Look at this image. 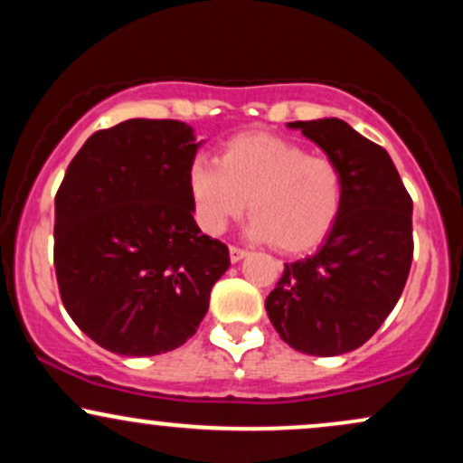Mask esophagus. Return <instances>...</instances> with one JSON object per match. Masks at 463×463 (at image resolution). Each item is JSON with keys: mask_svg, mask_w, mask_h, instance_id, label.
<instances>
[{"mask_svg": "<svg viewBox=\"0 0 463 463\" xmlns=\"http://www.w3.org/2000/svg\"><path fill=\"white\" fill-rule=\"evenodd\" d=\"M228 254H231V261L237 263V261H241L243 257H246L248 250L246 248H239V246H231V250H228Z\"/></svg>", "mask_w": 463, "mask_h": 463, "instance_id": "esophagus-1", "label": "esophagus"}]
</instances>
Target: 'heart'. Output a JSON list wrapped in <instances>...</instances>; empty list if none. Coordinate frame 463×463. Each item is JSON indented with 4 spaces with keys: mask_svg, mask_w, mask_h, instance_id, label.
Listing matches in <instances>:
<instances>
[{
    "mask_svg": "<svg viewBox=\"0 0 463 463\" xmlns=\"http://www.w3.org/2000/svg\"><path fill=\"white\" fill-rule=\"evenodd\" d=\"M187 187L202 231L220 235L246 213L250 200L252 237L285 254L320 246L337 224L346 195L335 158L268 132L228 139L217 163L191 161Z\"/></svg>",
    "mask_w": 463,
    "mask_h": 463,
    "instance_id": "b5f03b06",
    "label": "heart"
}]
</instances>
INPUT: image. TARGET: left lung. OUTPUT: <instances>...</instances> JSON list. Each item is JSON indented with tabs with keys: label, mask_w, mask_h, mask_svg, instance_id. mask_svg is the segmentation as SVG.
Segmentation results:
<instances>
[{
	"label": "left lung",
	"mask_w": 463,
	"mask_h": 463,
	"mask_svg": "<svg viewBox=\"0 0 463 463\" xmlns=\"http://www.w3.org/2000/svg\"><path fill=\"white\" fill-rule=\"evenodd\" d=\"M289 126L339 163L346 195L324 246L285 263L265 311L291 348L333 357L368 342L401 298L413 259V202L390 154L346 121Z\"/></svg>",
	"instance_id": "8db88e82"
}]
</instances>
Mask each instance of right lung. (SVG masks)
I'll use <instances>...</instances> for the list:
<instances>
[{
    "label": "right lung",
    "mask_w": 463,
    "mask_h": 463,
    "mask_svg": "<svg viewBox=\"0 0 463 463\" xmlns=\"http://www.w3.org/2000/svg\"><path fill=\"white\" fill-rule=\"evenodd\" d=\"M198 146L183 121H121L89 137L56 191L61 300L110 353L183 346L231 265L226 243L194 220L187 169Z\"/></svg>",
    "instance_id": "obj_1"
}]
</instances>
